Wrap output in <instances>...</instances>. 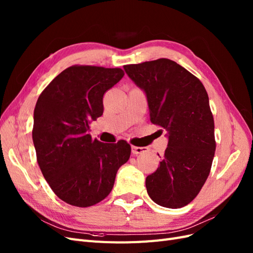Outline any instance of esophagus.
<instances>
[{"mask_svg": "<svg viewBox=\"0 0 253 253\" xmlns=\"http://www.w3.org/2000/svg\"><path fill=\"white\" fill-rule=\"evenodd\" d=\"M147 150H148V148H144V147H135V145H132V153H133V154H135V155L141 154V153H144Z\"/></svg>", "mask_w": 253, "mask_h": 253, "instance_id": "1", "label": "esophagus"}]
</instances>
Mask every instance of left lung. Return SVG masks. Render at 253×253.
Masks as SVG:
<instances>
[{"label": "left lung", "mask_w": 253, "mask_h": 253, "mask_svg": "<svg viewBox=\"0 0 253 253\" xmlns=\"http://www.w3.org/2000/svg\"><path fill=\"white\" fill-rule=\"evenodd\" d=\"M124 68L147 95L151 122L169 138L157 170L145 179L148 194L159 206L181 208L200 193L215 153L208 94L200 79L170 59Z\"/></svg>", "instance_id": "1"}]
</instances>
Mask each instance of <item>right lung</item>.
<instances>
[{"mask_svg": "<svg viewBox=\"0 0 253 253\" xmlns=\"http://www.w3.org/2000/svg\"><path fill=\"white\" fill-rule=\"evenodd\" d=\"M121 68L73 65L44 88L34 112L37 162L60 200L94 206L114 187L119 168L131 155L126 140L103 143L88 134L103 114V95L124 77Z\"/></svg>", "mask_w": 253, "mask_h": 253, "instance_id": "add662e5", "label": "right lung"}]
</instances>
